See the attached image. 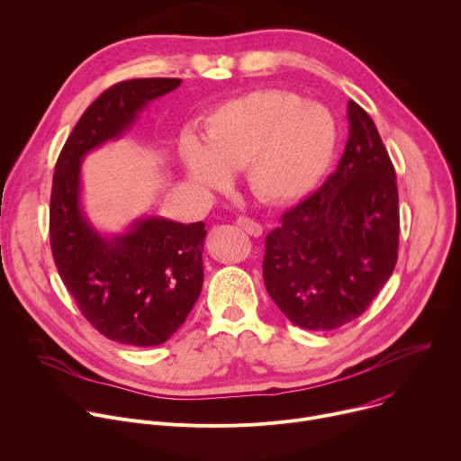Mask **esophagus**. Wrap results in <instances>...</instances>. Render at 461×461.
I'll return each instance as SVG.
<instances>
[{
    "label": "esophagus",
    "mask_w": 461,
    "mask_h": 461,
    "mask_svg": "<svg viewBox=\"0 0 461 461\" xmlns=\"http://www.w3.org/2000/svg\"><path fill=\"white\" fill-rule=\"evenodd\" d=\"M236 225H238L240 229H243L247 234L254 236V238H258V236L264 234V227H262L258 221H254V220L245 218V216H240V218L236 220Z\"/></svg>",
    "instance_id": "obj_1"
}]
</instances>
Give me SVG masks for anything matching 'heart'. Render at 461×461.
I'll return each instance as SVG.
<instances>
[{
    "instance_id": "obj_1",
    "label": "heart",
    "mask_w": 461,
    "mask_h": 461,
    "mask_svg": "<svg viewBox=\"0 0 461 461\" xmlns=\"http://www.w3.org/2000/svg\"><path fill=\"white\" fill-rule=\"evenodd\" d=\"M335 144L337 124L324 106L262 89L214 108L204 121V140L185 131L177 153L186 177L199 188H223L230 172L245 168L254 195L291 203L315 188Z\"/></svg>"
}]
</instances>
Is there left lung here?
<instances>
[{"label":"left lung","mask_w":461,"mask_h":461,"mask_svg":"<svg viewBox=\"0 0 461 461\" xmlns=\"http://www.w3.org/2000/svg\"><path fill=\"white\" fill-rule=\"evenodd\" d=\"M348 121L337 170L266 238L267 293L303 330L328 331L363 315L397 262L393 165L374 121L353 100Z\"/></svg>","instance_id":"obj_1"}]
</instances>
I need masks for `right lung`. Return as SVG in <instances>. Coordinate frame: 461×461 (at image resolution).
<instances>
[{"label": "right lung", "mask_w": 461, "mask_h": 461, "mask_svg": "<svg viewBox=\"0 0 461 461\" xmlns=\"http://www.w3.org/2000/svg\"><path fill=\"white\" fill-rule=\"evenodd\" d=\"M179 84L133 78L112 86L84 112L55 167L49 234L57 269L87 322L121 344L158 346L183 326L203 287L207 230L203 221L146 216L126 232H98L82 211V159L122 137L148 102Z\"/></svg>", "instance_id": "add662e5"}]
</instances>
